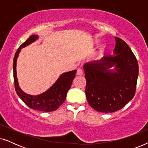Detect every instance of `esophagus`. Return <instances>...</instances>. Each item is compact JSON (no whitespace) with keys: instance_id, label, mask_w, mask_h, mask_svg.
<instances>
[{"instance_id":"esophagus-1","label":"esophagus","mask_w":148,"mask_h":148,"mask_svg":"<svg viewBox=\"0 0 148 148\" xmlns=\"http://www.w3.org/2000/svg\"><path fill=\"white\" fill-rule=\"evenodd\" d=\"M77 75H83V71L82 69H78L77 70Z\"/></svg>"}]
</instances>
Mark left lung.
Instances as JSON below:
<instances>
[{"mask_svg":"<svg viewBox=\"0 0 148 148\" xmlns=\"http://www.w3.org/2000/svg\"><path fill=\"white\" fill-rule=\"evenodd\" d=\"M114 55L84 64L86 94L89 104L98 112L121 110L135 96L138 77V62L126 42L115 38ZM115 66V72L108 69Z\"/></svg>","mask_w":148,"mask_h":148,"instance_id":"8db88e82","label":"left lung"}]
</instances>
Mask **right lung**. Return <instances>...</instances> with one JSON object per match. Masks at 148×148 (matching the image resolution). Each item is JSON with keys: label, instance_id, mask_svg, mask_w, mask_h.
<instances>
[{"label": "right lung", "instance_id": "right-lung-1", "mask_svg": "<svg viewBox=\"0 0 148 148\" xmlns=\"http://www.w3.org/2000/svg\"><path fill=\"white\" fill-rule=\"evenodd\" d=\"M36 39H38L37 35L29 36V38L19 46L15 52L13 59V78L15 89L16 93L21 100H23V102L30 108L42 112H51L57 110L65 101L66 94L71 88L77 71L73 70L62 74L55 84L52 85L49 90L43 94L38 96H32L24 93L20 89L18 84L16 72V62L21 48L29 45Z\"/></svg>", "mask_w": 148, "mask_h": 148}]
</instances>
